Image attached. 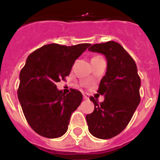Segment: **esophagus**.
I'll return each mask as SVG.
<instances>
[{"label":"esophagus","mask_w":160,"mask_h":160,"mask_svg":"<svg viewBox=\"0 0 160 160\" xmlns=\"http://www.w3.org/2000/svg\"><path fill=\"white\" fill-rule=\"evenodd\" d=\"M83 97H84L85 100H88V99H89V95L86 94V93H84V94H83Z\"/></svg>","instance_id":"obj_1"}]
</instances>
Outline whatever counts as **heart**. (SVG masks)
Returning <instances> with one entry per match:
<instances>
[{
  "instance_id": "obj_1",
  "label": "heart",
  "mask_w": 160,
  "mask_h": 160,
  "mask_svg": "<svg viewBox=\"0 0 160 160\" xmlns=\"http://www.w3.org/2000/svg\"><path fill=\"white\" fill-rule=\"evenodd\" d=\"M98 57H100V56H95V57H93L92 59H95V58H98Z\"/></svg>"
}]
</instances>
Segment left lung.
Returning <instances> with one entry per match:
<instances>
[{
  "instance_id": "1",
  "label": "left lung",
  "mask_w": 160,
  "mask_h": 160,
  "mask_svg": "<svg viewBox=\"0 0 160 160\" xmlns=\"http://www.w3.org/2000/svg\"><path fill=\"white\" fill-rule=\"evenodd\" d=\"M90 46V51L105 55L107 70L98 90L105 100L99 104L90 98L95 109L86 115V121L93 136L108 139L121 133L130 121L140 102L141 82L134 60L119 43L108 41Z\"/></svg>"
}]
</instances>
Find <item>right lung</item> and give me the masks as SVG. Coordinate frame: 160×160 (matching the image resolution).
Segmentation results:
<instances>
[{"label":"right lung","mask_w":160,"mask_h":160,"mask_svg":"<svg viewBox=\"0 0 160 160\" xmlns=\"http://www.w3.org/2000/svg\"><path fill=\"white\" fill-rule=\"evenodd\" d=\"M90 44L66 46L49 44L29 55L20 72L18 99L34 131L54 139L65 134L71 114L82 101V94L71 90L65 95L56 83L70 75L75 60Z\"/></svg>","instance_id":"right-lung-1"}]
</instances>
